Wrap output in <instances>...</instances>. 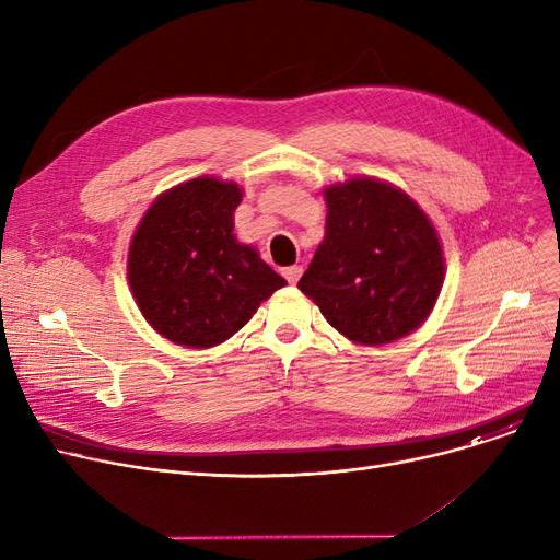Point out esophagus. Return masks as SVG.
Segmentation results:
<instances>
[{"instance_id":"obj_1","label":"esophagus","mask_w":560,"mask_h":560,"mask_svg":"<svg viewBox=\"0 0 560 560\" xmlns=\"http://www.w3.org/2000/svg\"><path fill=\"white\" fill-rule=\"evenodd\" d=\"M281 275L285 277L288 283H298L300 277H302V268H300V265H288V268L281 270Z\"/></svg>"}]
</instances>
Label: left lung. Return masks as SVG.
<instances>
[{
	"instance_id": "left-lung-1",
	"label": "left lung",
	"mask_w": 560,
	"mask_h": 560,
	"mask_svg": "<svg viewBox=\"0 0 560 560\" xmlns=\"http://www.w3.org/2000/svg\"><path fill=\"white\" fill-rule=\"evenodd\" d=\"M327 235L300 290L331 327L361 345L418 329L445 277L429 218L406 192L376 179L327 188Z\"/></svg>"
}]
</instances>
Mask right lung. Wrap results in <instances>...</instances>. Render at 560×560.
<instances>
[{
    "mask_svg": "<svg viewBox=\"0 0 560 560\" xmlns=\"http://www.w3.org/2000/svg\"><path fill=\"white\" fill-rule=\"evenodd\" d=\"M235 184L192 179L144 213L129 252V283L150 325L186 347H213L243 329L258 304L285 285L260 256L235 241Z\"/></svg>",
    "mask_w": 560,
    "mask_h": 560,
    "instance_id": "add662e5",
    "label": "right lung"
}]
</instances>
